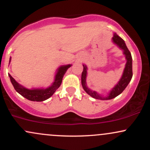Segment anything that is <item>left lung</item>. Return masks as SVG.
<instances>
[{
	"label": "left lung",
	"mask_w": 150,
	"mask_h": 150,
	"mask_svg": "<svg viewBox=\"0 0 150 150\" xmlns=\"http://www.w3.org/2000/svg\"><path fill=\"white\" fill-rule=\"evenodd\" d=\"M112 39L113 42H114L115 44H117L120 49H122L124 51H123V53L125 55V58H126L127 60V63L126 65H125L124 72H123V76L120 78L118 83L117 84V85L115 86L114 88L111 91L110 94H108V97H102L101 95L98 94L96 92H92V91L90 90L88 87H87V85H86L87 67H86V65H83V71H82V77H81L82 87H83L84 90H85L89 96L94 98V99H101V100H108V99H113V98L117 97V96H118L120 94H121V93L123 92V91L125 89V87L128 86L130 81L131 80V78L132 77L131 53H130V51H129L128 48H127L123 39H122L120 37H118L117 34H114Z\"/></svg>",
	"instance_id": "left-lung-1"
}]
</instances>
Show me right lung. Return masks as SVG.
<instances>
[{
	"label": "right lung",
	"instance_id": "obj_1",
	"mask_svg": "<svg viewBox=\"0 0 150 150\" xmlns=\"http://www.w3.org/2000/svg\"><path fill=\"white\" fill-rule=\"evenodd\" d=\"M71 66V65H63L61 66V68L58 69V71L56 75V78H55V82L51 87H49L47 89H28L23 87L22 86L19 85L18 82L15 80L10 74L9 75L10 81H11L12 84H13V87L16 92H18L19 94H21L22 97H24L28 100L33 101H43L44 100H46L51 97L53 95V93L56 92V90L60 85H61L62 80L64 74L66 72V70Z\"/></svg>",
	"mask_w": 150,
	"mask_h": 150
}]
</instances>
